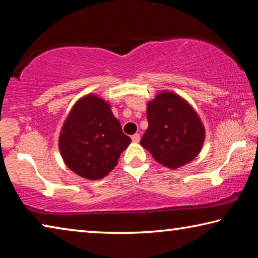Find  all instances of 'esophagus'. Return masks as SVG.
Masks as SVG:
<instances>
[{
    "instance_id": "esophagus-1",
    "label": "esophagus",
    "mask_w": 258,
    "mask_h": 258,
    "mask_svg": "<svg viewBox=\"0 0 258 258\" xmlns=\"http://www.w3.org/2000/svg\"><path fill=\"white\" fill-rule=\"evenodd\" d=\"M132 141L134 142V143H138L139 141H140V134H134V135H132Z\"/></svg>"
}]
</instances>
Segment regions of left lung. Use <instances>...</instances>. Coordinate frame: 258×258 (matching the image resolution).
Here are the masks:
<instances>
[{
	"instance_id": "1",
	"label": "left lung",
	"mask_w": 258,
	"mask_h": 258,
	"mask_svg": "<svg viewBox=\"0 0 258 258\" xmlns=\"http://www.w3.org/2000/svg\"><path fill=\"white\" fill-rule=\"evenodd\" d=\"M147 118L149 126L140 143L157 163L176 169L202 151L205 126L198 112L181 95L161 91L147 103Z\"/></svg>"
}]
</instances>
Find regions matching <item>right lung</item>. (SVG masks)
I'll list each match as a JSON object with an SVG mask.
<instances>
[{
  "instance_id": "add662e5",
  "label": "right lung",
  "mask_w": 258,
  "mask_h": 258,
  "mask_svg": "<svg viewBox=\"0 0 258 258\" xmlns=\"http://www.w3.org/2000/svg\"><path fill=\"white\" fill-rule=\"evenodd\" d=\"M130 143L110 103L93 93L77 100L59 134V151L64 165L91 181L107 176Z\"/></svg>"
}]
</instances>
